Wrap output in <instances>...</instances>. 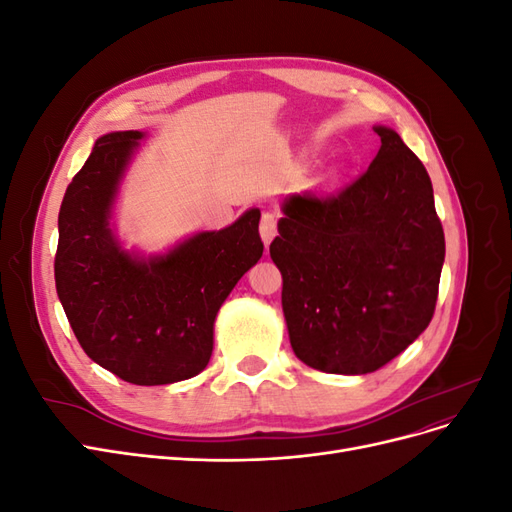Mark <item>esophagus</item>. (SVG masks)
<instances>
[{"label": "esophagus", "mask_w": 512, "mask_h": 512, "mask_svg": "<svg viewBox=\"0 0 512 512\" xmlns=\"http://www.w3.org/2000/svg\"><path fill=\"white\" fill-rule=\"evenodd\" d=\"M277 232V213L275 211H265L260 218V237L269 245Z\"/></svg>", "instance_id": "obj_1"}]
</instances>
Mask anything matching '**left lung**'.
<instances>
[{
    "mask_svg": "<svg viewBox=\"0 0 512 512\" xmlns=\"http://www.w3.org/2000/svg\"><path fill=\"white\" fill-rule=\"evenodd\" d=\"M374 130L382 145L365 173L331 196H290L269 247L290 346L327 374L393 361L438 301L444 230L431 179L395 130Z\"/></svg>",
    "mask_w": 512,
    "mask_h": 512,
    "instance_id": "1",
    "label": "left lung"
}]
</instances>
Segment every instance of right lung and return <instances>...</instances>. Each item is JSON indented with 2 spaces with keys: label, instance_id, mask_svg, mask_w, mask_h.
I'll return each mask as SVG.
<instances>
[{
  "label": "right lung",
  "instance_id": "add662e5",
  "mask_svg": "<svg viewBox=\"0 0 512 512\" xmlns=\"http://www.w3.org/2000/svg\"><path fill=\"white\" fill-rule=\"evenodd\" d=\"M143 132L98 138L59 209L55 286L91 361L121 380L158 386L203 371L213 322L262 256L260 211L222 230L198 232L164 256L121 250L108 220L119 181Z\"/></svg>",
  "mask_w": 512,
  "mask_h": 512
}]
</instances>
